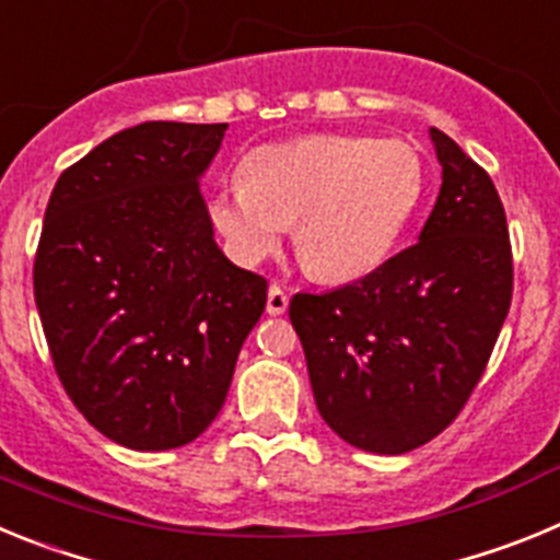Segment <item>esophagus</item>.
I'll use <instances>...</instances> for the list:
<instances>
[{"mask_svg":"<svg viewBox=\"0 0 560 560\" xmlns=\"http://www.w3.org/2000/svg\"><path fill=\"white\" fill-rule=\"evenodd\" d=\"M285 308H289V294H285L283 289L277 283L269 285V296H266V311H269L271 316H280L285 314Z\"/></svg>","mask_w":560,"mask_h":560,"instance_id":"34e87169","label":"esophagus"}]
</instances>
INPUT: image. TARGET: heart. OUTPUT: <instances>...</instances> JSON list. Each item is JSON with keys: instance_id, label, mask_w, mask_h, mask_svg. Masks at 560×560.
I'll use <instances>...</instances> for the list:
<instances>
[{"instance_id": "obj_1", "label": "heart", "mask_w": 560, "mask_h": 560, "mask_svg": "<svg viewBox=\"0 0 560 560\" xmlns=\"http://www.w3.org/2000/svg\"><path fill=\"white\" fill-rule=\"evenodd\" d=\"M407 142L316 133L264 145L244 182L212 199V219L244 264H260L294 224V252L316 280H353L387 257L423 196Z\"/></svg>"}]
</instances>
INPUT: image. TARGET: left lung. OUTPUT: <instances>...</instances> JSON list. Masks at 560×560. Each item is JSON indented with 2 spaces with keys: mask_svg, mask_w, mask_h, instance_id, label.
Listing matches in <instances>:
<instances>
[{
  "mask_svg": "<svg viewBox=\"0 0 560 560\" xmlns=\"http://www.w3.org/2000/svg\"><path fill=\"white\" fill-rule=\"evenodd\" d=\"M440 196L418 244L355 283L291 296L323 420L345 443L407 454L471 398L513 296L508 219L491 176L432 128Z\"/></svg>",
  "mask_w": 560,
  "mask_h": 560,
  "instance_id": "8db88e82",
  "label": "left lung"
}]
</instances>
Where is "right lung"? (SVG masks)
<instances>
[{
    "mask_svg": "<svg viewBox=\"0 0 560 560\" xmlns=\"http://www.w3.org/2000/svg\"><path fill=\"white\" fill-rule=\"evenodd\" d=\"M226 122L153 120L114 133L58 176L33 294L61 387L133 452L199 438L224 407L266 277L212 241L199 176Z\"/></svg>",
    "mask_w": 560,
    "mask_h": 560,
    "instance_id": "right-lung-1",
    "label": "right lung"
}]
</instances>
